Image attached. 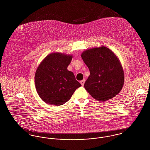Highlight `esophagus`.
<instances>
[{
    "instance_id": "34e87169",
    "label": "esophagus",
    "mask_w": 150,
    "mask_h": 150,
    "mask_svg": "<svg viewBox=\"0 0 150 150\" xmlns=\"http://www.w3.org/2000/svg\"><path fill=\"white\" fill-rule=\"evenodd\" d=\"M80 83H81V86H84V83H85V80H83L80 81Z\"/></svg>"
}]
</instances>
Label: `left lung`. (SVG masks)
<instances>
[{
  "label": "left lung",
  "mask_w": 150,
  "mask_h": 150,
  "mask_svg": "<svg viewBox=\"0 0 150 150\" xmlns=\"http://www.w3.org/2000/svg\"><path fill=\"white\" fill-rule=\"evenodd\" d=\"M81 58L90 75L84 88L96 100L106 101L121 91L124 74L120 62L114 53L105 47L86 50Z\"/></svg>",
  "instance_id": "obj_1"
}]
</instances>
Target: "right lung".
Returning a JSON list of instances; mask_svg holds the SVG:
<instances>
[{
	"instance_id": "obj_1",
	"label": "right lung",
	"mask_w": 150,
	"mask_h": 150,
	"mask_svg": "<svg viewBox=\"0 0 150 150\" xmlns=\"http://www.w3.org/2000/svg\"><path fill=\"white\" fill-rule=\"evenodd\" d=\"M71 59L70 55L53 53L45 57L39 66L35 75L36 89L45 103L62 105L81 86L74 73L67 70Z\"/></svg>"
}]
</instances>
